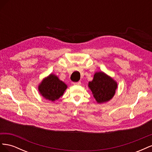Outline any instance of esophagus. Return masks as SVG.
Listing matches in <instances>:
<instances>
[{"instance_id":"obj_1","label":"esophagus","mask_w":152,"mask_h":152,"mask_svg":"<svg viewBox=\"0 0 152 152\" xmlns=\"http://www.w3.org/2000/svg\"><path fill=\"white\" fill-rule=\"evenodd\" d=\"M72 84L73 85H77V86H79L81 84L80 82H72Z\"/></svg>"}]
</instances>
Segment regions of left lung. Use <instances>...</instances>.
<instances>
[{"instance_id": "obj_1", "label": "left lung", "mask_w": 152, "mask_h": 152, "mask_svg": "<svg viewBox=\"0 0 152 152\" xmlns=\"http://www.w3.org/2000/svg\"><path fill=\"white\" fill-rule=\"evenodd\" d=\"M89 89L98 103L107 102L115 93L117 82L104 73H96L93 80L89 82Z\"/></svg>"}]
</instances>
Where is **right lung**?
<instances>
[{"label":"right lung","instance_id":"1","mask_svg":"<svg viewBox=\"0 0 152 152\" xmlns=\"http://www.w3.org/2000/svg\"><path fill=\"white\" fill-rule=\"evenodd\" d=\"M67 86L58 77L50 74L42 81L39 86V91L44 98L54 102L63 94Z\"/></svg>","mask_w":152,"mask_h":152}]
</instances>
